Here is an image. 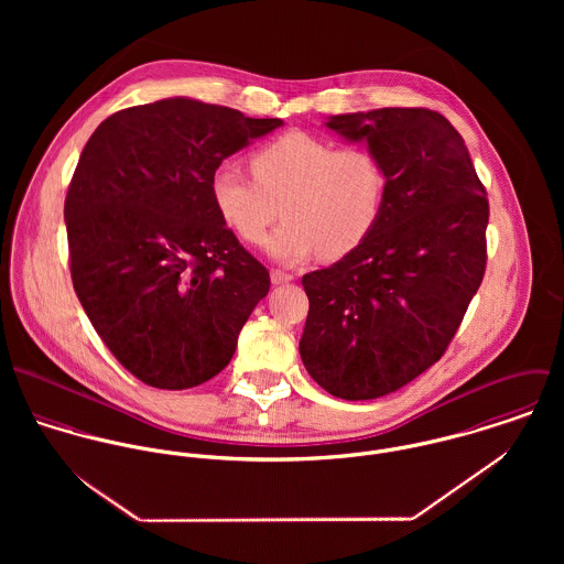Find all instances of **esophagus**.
<instances>
[{
    "instance_id": "34e87169",
    "label": "esophagus",
    "mask_w": 564,
    "mask_h": 564,
    "mask_svg": "<svg viewBox=\"0 0 564 564\" xmlns=\"http://www.w3.org/2000/svg\"><path fill=\"white\" fill-rule=\"evenodd\" d=\"M293 280V275L291 273H286V271H280V269H273L271 271V284H289Z\"/></svg>"
}]
</instances>
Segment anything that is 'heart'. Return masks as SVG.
I'll return each mask as SVG.
<instances>
[{"mask_svg": "<svg viewBox=\"0 0 564 564\" xmlns=\"http://www.w3.org/2000/svg\"><path fill=\"white\" fill-rule=\"evenodd\" d=\"M253 177L235 164L210 175L213 204L242 241L267 239V253L284 264L319 251L336 260L367 241L387 199V173L367 148H338L306 132H286L251 156Z\"/></svg>", "mask_w": 564, "mask_h": 564, "instance_id": "1", "label": "heart"}]
</instances>
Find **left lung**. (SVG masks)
Here are the masks:
<instances>
[{
  "mask_svg": "<svg viewBox=\"0 0 564 564\" xmlns=\"http://www.w3.org/2000/svg\"><path fill=\"white\" fill-rule=\"evenodd\" d=\"M325 128L367 143L387 173L367 241L302 278L311 308L300 354L329 395H389L452 343L486 267L488 199L456 128L427 108L334 115Z\"/></svg>",
  "mask_w": 564,
  "mask_h": 564,
  "instance_id": "8db88e82",
  "label": "left lung"
}]
</instances>
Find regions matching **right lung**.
<instances>
[{"label":"right lung","instance_id":"obj_1","mask_svg":"<svg viewBox=\"0 0 564 564\" xmlns=\"http://www.w3.org/2000/svg\"><path fill=\"white\" fill-rule=\"evenodd\" d=\"M280 126L169 97L110 115L84 145L65 199L72 280L141 382L182 391L215 378L269 293V271L213 204L210 175Z\"/></svg>","mask_w":564,"mask_h":564}]
</instances>
